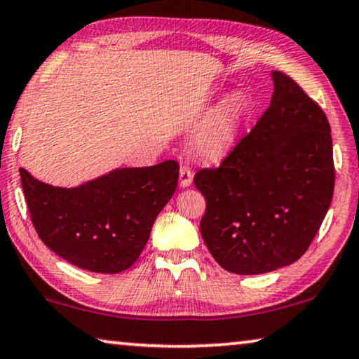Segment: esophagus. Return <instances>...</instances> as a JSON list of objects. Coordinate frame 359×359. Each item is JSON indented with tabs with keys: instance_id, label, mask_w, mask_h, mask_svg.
Segmentation results:
<instances>
[{
	"instance_id": "1",
	"label": "esophagus",
	"mask_w": 359,
	"mask_h": 359,
	"mask_svg": "<svg viewBox=\"0 0 359 359\" xmlns=\"http://www.w3.org/2000/svg\"><path fill=\"white\" fill-rule=\"evenodd\" d=\"M191 183H192L191 168L183 165V167L180 168V184H181V187H187V186H191Z\"/></svg>"
}]
</instances>
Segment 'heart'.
<instances>
[{
    "label": "heart",
    "mask_w": 359,
    "mask_h": 359,
    "mask_svg": "<svg viewBox=\"0 0 359 359\" xmlns=\"http://www.w3.org/2000/svg\"><path fill=\"white\" fill-rule=\"evenodd\" d=\"M247 107L239 95L224 97L197 126L192 147L198 156L218 161L233 151L241 137Z\"/></svg>",
    "instance_id": "1"
}]
</instances>
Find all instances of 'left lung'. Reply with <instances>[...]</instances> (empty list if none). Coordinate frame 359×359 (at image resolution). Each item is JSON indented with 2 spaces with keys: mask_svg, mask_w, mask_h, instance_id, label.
Instances as JSON below:
<instances>
[{
  "mask_svg": "<svg viewBox=\"0 0 359 359\" xmlns=\"http://www.w3.org/2000/svg\"><path fill=\"white\" fill-rule=\"evenodd\" d=\"M257 125L194 186L205 197L201 234L219 266L262 274L294 263L321 228L334 194L330 125L283 72Z\"/></svg>",
  "mask_w": 359,
  "mask_h": 359,
  "instance_id": "left-lung-1",
  "label": "left lung"
}]
</instances>
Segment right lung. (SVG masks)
<instances>
[{"instance_id":"right-lung-1","label":"right lung","mask_w":359,"mask_h":359,"mask_svg":"<svg viewBox=\"0 0 359 359\" xmlns=\"http://www.w3.org/2000/svg\"><path fill=\"white\" fill-rule=\"evenodd\" d=\"M19 172L32 223L48 249L86 271L115 274L141 255L178 184L180 165L118 168L72 189Z\"/></svg>"}]
</instances>
